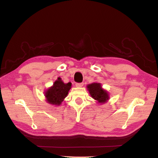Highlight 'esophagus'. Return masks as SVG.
<instances>
[{
    "label": "esophagus",
    "mask_w": 158,
    "mask_h": 158,
    "mask_svg": "<svg viewBox=\"0 0 158 158\" xmlns=\"http://www.w3.org/2000/svg\"><path fill=\"white\" fill-rule=\"evenodd\" d=\"M84 85L83 82H81V83H76V87H82Z\"/></svg>",
    "instance_id": "esophagus-1"
}]
</instances>
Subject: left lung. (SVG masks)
Listing matches in <instances>:
<instances>
[{
  "instance_id": "left-lung-1",
  "label": "left lung",
  "mask_w": 158,
  "mask_h": 158,
  "mask_svg": "<svg viewBox=\"0 0 158 158\" xmlns=\"http://www.w3.org/2000/svg\"><path fill=\"white\" fill-rule=\"evenodd\" d=\"M88 89L91 96L99 103L106 102L109 99L107 92L102 88L101 84L99 83H92L88 85Z\"/></svg>"
}]
</instances>
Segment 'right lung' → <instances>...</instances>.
<instances>
[{
  "label": "right lung",
  "mask_w": 158,
  "mask_h": 158,
  "mask_svg": "<svg viewBox=\"0 0 158 158\" xmlns=\"http://www.w3.org/2000/svg\"><path fill=\"white\" fill-rule=\"evenodd\" d=\"M71 85L72 84L70 82L64 84L60 78H58V80L55 81L53 85L45 92L47 102L51 104L59 106L68 95Z\"/></svg>",
  "instance_id": "obj_1"
}]
</instances>
